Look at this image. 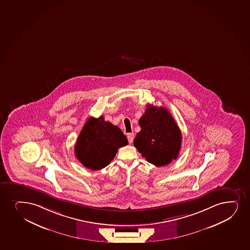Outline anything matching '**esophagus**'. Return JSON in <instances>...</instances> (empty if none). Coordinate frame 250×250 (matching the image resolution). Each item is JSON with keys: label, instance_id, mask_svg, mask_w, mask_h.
Returning a JSON list of instances; mask_svg holds the SVG:
<instances>
[{"label": "esophagus", "instance_id": "1", "mask_svg": "<svg viewBox=\"0 0 250 250\" xmlns=\"http://www.w3.org/2000/svg\"><path fill=\"white\" fill-rule=\"evenodd\" d=\"M127 138H128V141H129V143L131 144L133 141H134V138H135V135H134V133H129V134H128V135H127Z\"/></svg>", "mask_w": 250, "mask_h": 250}]
</instances>
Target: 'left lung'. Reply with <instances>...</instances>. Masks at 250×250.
I'll list each match as a JSON object with an SVG mask.
<instances>
[{
	"instance_id": "8db88e82",
	"label": "left lung",
	"mask_w": 250,
	"mask_h": 250,
	"mask_svg": "<svg viewBox=\"0 0 250 250\" xmlns=\"http://www.w3.org/2000/svg\"><path fill=\"white\" fill-rule=\"evenodd\" d=\"M139 125L134 146L147 162L156 167L176 160L182 146V133L170 112L163 107L147 104Z\"/></svg>"
}]
</instances>
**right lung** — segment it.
Here are the masks:
<instances>
[{"mask_svg":"<svg viewBox=\"0 0 250 250\" xmlns=\"http://www.w3.org/2000/svg\"><path fill=\"white\" fill-rule=\"evenodd\" d=\"M128 144L121 129L103 116L90 117L80 132L74 153L77 159L90 170H100L112 162L118 149Z\"/></svg>","mask_w":250,"mask_h":250,"instance_id":"1","label":"right lung"}]
</instances>
